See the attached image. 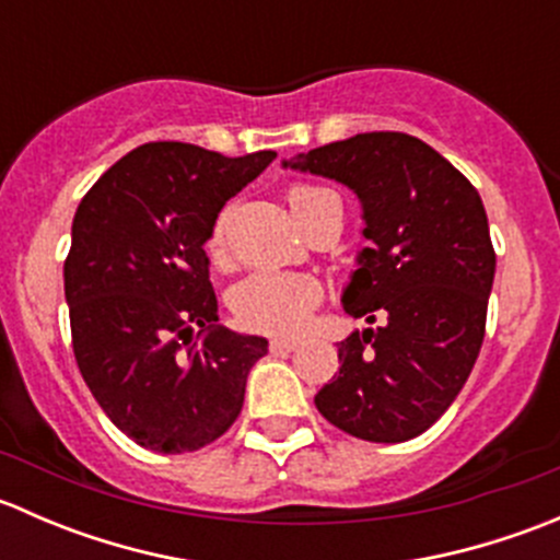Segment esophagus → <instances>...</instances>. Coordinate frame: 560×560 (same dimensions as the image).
Returning a JSON list of instances; mask_svg holds the SVG:
<instances>
[{
	"label": "esophagus",
	"instance_id": "obj_1",
	"mask_svg": "<svg viewBox=\"0 0 560 560\" xmlns=\"http://www.w3.org/2000/svg\"><path fill=\"white\" fill-rule=\"evenodd\" d=\"M295 347V338H273V341H270V352H292Z\"/></svg>",
	"mask_w": 560,
	"mask_h": 560
}]
</instances>
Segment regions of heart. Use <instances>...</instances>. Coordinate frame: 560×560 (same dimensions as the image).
<instances>
[{
  "instance_id": "b5f03b06",
  "label": "heart",
  "mask_w": 560,
  "mask_h": 560,
  "mask_svg": "<svg viewBox=\"0 0 560 560\" xmlns=\"http://www.w3.org/2000/svg\"><path fill=\"white\" fill-rule=\"evenodd\" d=\"M327 189L319 186H292L290 208L298 213ZM228 219L222 211L213 222L211 235L206 241V252L213 265L228 262ZM322 301V287L312 276L303 273H276V270H257L246 276L230 292V308L248 330L273 332V336H295L312 319L314 308Z\"/></svg>"
}]
</instances>
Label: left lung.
Masks as SVG:
<instances>
[{"instance_id": "obj_1", "label": "left lung", "mask_w": 560, "mask_h": 560, "mask_svg": "<svg viewBox=\"0 0 560 560\" xmlns=\"http://www.w3.org/2000/svg\"><path fill=\"white\" fill-rule=\"evenodd\" d=\"M281 167L352 189L369 241L341 303L371 327L338 343L341 369L314 395L316 409L354 439L409 442L450 409L482 347L495 276L482 200L439 151L404 132L354 135Z\"/></svg>"}]
</instances>
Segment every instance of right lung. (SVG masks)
<instances>
[{
    "label": "right lung",
    "mask_w": 560,
    "mask_h": 560,
    "mask_svg": "<svg viewBox=\"0 0 560 560\" xmlns=\"http://www.w3.org/2000/svg\"><path fill=\"white\" fill-rule=\"evenodd\" d=\"M273 160L145 143L78 206L65 262L72 349L97 404L140 447L195 453L238 420L268 341L219 325L206 241L224 202Z\"/></svg>",
    "instance_id": "1"
}]
</instances>
